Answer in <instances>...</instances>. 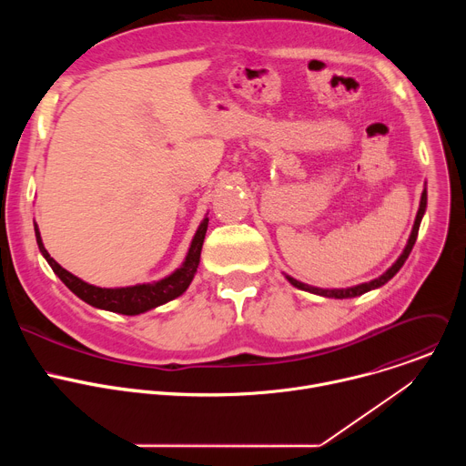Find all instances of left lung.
<instances>
[{"mask_svg":"<svg viewBox=\"0 0 466 466\" xmlns=\"http://www.w3.org/2000/svg\"><path fill=\"white\" fill-rule=\"evenodd\" d=\"M426 205H428V191L424 189V191H422V197H420V207H419V212H417V219H415V225H413L411 236H410V241H408V245H406V248H404L402 256L398 258V259L392 263V268H390L387 273H383L380 279L370 280V282H367V284H360V286H356V288H349V289H319V288L306 286V284H302V282H299V280H295V279H291V277H286V279H288L295 288H299V289H302V291H309V293H315V295H320V297H331V299H350V297H360V295H363V293H367V291H370V289H376V288L383 286V284H385V282H389V280H390L398 271H400V268H402V265L406 263V259H408L410 252L413 250V245H415L417 236H419V227H420L422 216H424V212H426Z\"/></svg>","mask_w":466,"mask_h":466,"instance_id":"left-lung-1","label":"left lung"}]
</instances>
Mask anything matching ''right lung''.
<instances>
[{"label": "right lung", "instance_id": "add662e5", "mask_svg": "<svg viewBox=\"0 0 466 466\" xmlns=\"http://www.w3.org/2000/svg\"><path fill=\"white\" fill-rule=\"evenodd\" d=\"M207 228H208V219H205L201 223V227H198V230H197V234L191 241V247L187 250L186 261L182 263V268L177 269L173 275H169L167 279H164L160 282H155V284H140V286L117 288V289L96 288V286L86 284L81 279L74 277L64 268H60V265L46 250L36 225H35V234H36L38 248L44 254V258L47 259V263L51 265V269L55 271V275L66 284V288L74 291L81 300L88 302L94 308L108 309V311H114V313L138 315V313H144L147 309H153L157 306H162V304L180 297L187 289V286L191 284V280L197 273V268H198V258H201V248H203Z\"/></svg>", "mask_w": 466, "mask_h": 466}]
</instances>
